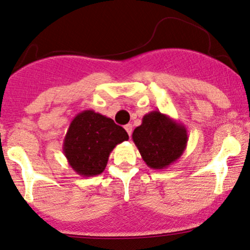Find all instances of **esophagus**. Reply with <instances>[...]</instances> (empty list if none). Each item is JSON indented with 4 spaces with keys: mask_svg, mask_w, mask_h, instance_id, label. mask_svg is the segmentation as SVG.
Returning <instances> with one entry per match:
<instances>
[{
    "mask_svg": "<svg viewBox=\"0 0 250 250\" xmlns=\"http://www.w3.org/2000/svg\"><path fill=\"white\" fill-rule=\"evenodd\" d=\"M125 131H127V133H128L129 136H131V133H133V125H131L130 123H129V125H125Z\"/></svg>",
    "mask_w": 250,
    "mask_h": 250,
    "instance_id": "34e87169",
    "label": "esophagus"
}]
</instances>
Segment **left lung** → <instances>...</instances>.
Wrapping results in <instances>:
<instances>
[{"instance_id": "left-lung-1", "label": "left lung", "mask_w": 250, "mask_h": 250, "mask_svg": "<svg viewBox=\"0 0 250 250\" xmlns=\"http://www.w3.org/2000/svg\"><path fill=\"white\" fill-rule=\"evenodd\" d=\"M131 137L143 161L155 170L166 169L176 162L188 143L185 125L159 110L146 114Z\"/></svg>"}]
</instances>
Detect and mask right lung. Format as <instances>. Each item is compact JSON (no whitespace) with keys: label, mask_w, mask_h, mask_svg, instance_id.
I'll use <instances>...</instances> for the list:
<instances>
[{"label":"right lung","mask_w":250,"mask_h":250,"mask_svg":"<svg viewBox=\"0 0 250 250\" xmlns=\"http://www.w3.org/2000/svg\"><path fill=\"white\" fill-rule=\"evenodd\" d=\"M128 139L127 131L113 120L88 109L70 122L63 140V153L76 174L96 176L105 169L113 149Z\"/></svg>","instance_id":"right-lung-1"}]
</instances>
